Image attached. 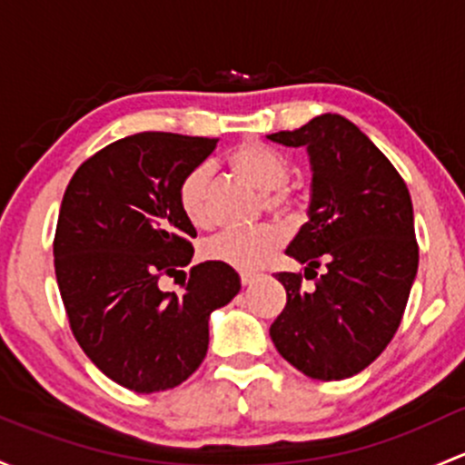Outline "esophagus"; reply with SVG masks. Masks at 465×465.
Listing matches in <instances>:
<instances>
[{
  "mask_svg": "<svg viewBox=\"0 0 465 465\" xmlns=\"http://www.w3.org/2000/svg\"><path fill=\"white\" fill-rule=\"evenodd\" d=\"M253 281H258V273H247V272L241 273V282H242V285H245V287L252 285Z\"/></svg>",
  "mask_w": 465,
  "mask_h": 465,
  "instance_id": "1",
  "label": "esophagus"
}]
</instances>
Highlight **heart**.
I'll use <instances>...</instances> for the list:
<instances>
[{
	"label": "heart",
	"mask_w": 465,
	"mask_h": 465,
	"mask_svg": "<svg viewBox=\"0 0 465 465\" xmlns=\"http://www.w3.org/2000/svg\"><path fill=\"white\" fill-rule=\"evenodd\" d=\"M229 167L252 183L258 192L265 193V207L270 212L290 213L296 207L294 195L287 189L292 178L290 160L272 146L247 140L229 153ZM209 183H212V171L207 164H198L178 184L180 212L195 229H207L213 223ZM281 242L282 236L273 224H258L245 232L218 233L204 242L200 253L204 261L220 262L232 270L252 272L258 270L281 247Z\"/></svg>",
	"instance_id": "heart-1"
}]
</instances>
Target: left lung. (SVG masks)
Instances as JSON below:
<instances>
[{
  "mask_svg": "<svg viewBox=\"0 0 465 465\" xmlns=\"http://www.w3.org/2000/svg\"><path fill=\"white\" fill-rule=\"evenodd\" d=\"M267 138L305 146L312 164L310 220L285 253L307 265L305 278L326 265L310 292L301 287V273H276L287 305L270 336L282 359L310 379H350L388 348L417 278L410 192L392 163L343 115L322 114Z\"/></svg>",
  "mask_w": 465,
  "mask_h": 465,
  "instance_id": "left-lung-1",
  "label": "left lung"
}]
</instances>
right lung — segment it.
Masks as SVG:
<instances>
[{"instance_id": "1", "label": "right lung", "mask_w": 465, "mask_h": 465, "mask_svg": "<svg viewBox=\"0 0 465 465\" xmlns=\"http://www.w3.org/2000/svg\"><path fill=\"white\" fill-rule=\"evenodd\" d=\"M216 143L129 135L86 160L62 200L53 256L73 336L134 392L187 381L207 356L212 312L241 292V276L212 261L192 267L184 294L158 287L192 262L195 229L180 212L178 184Z\"/></svg>"}]
</instances>
